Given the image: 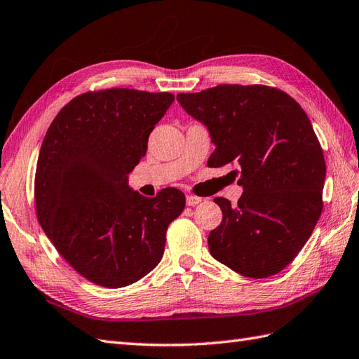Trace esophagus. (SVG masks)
I'll use <instances>...</instances> for the list:
<instances>
[{
	"label": "esophagus",
	"mask_w": 359,
	"mask_h": 359,
	"mask_svg": "<svg viewBox=\"0 0 359 359\" xmlns=\"http://www.w3.org/2000/svg\"><path fill=\"white\" fill-rule=\"evenodd\" d=\"M198 203H202V198L200 197H196V196H187V205L188 206H196Z\"/></svg>",
	"instance_id": "obj_1"
}]
</instances>
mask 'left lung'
Instances as JSON below:
<instances>
[{
	"label": "left lung",
	"mask_w": 359,
	"mask_h": 359,
	"mask_svg": "<svg viewBox=\"0 0 359 359\" xmlns=\"http://www.w3.org/2000/svg\"><path fill=\"white\" fill-rule=\"evenodd\" d=\"M215 145L208 165L236 162L243 194L236 206L215 197L223 220L210 232L215 260L245 277L266 278L294 260L323 211L326 162L304 110L266 86H217L179 93Z\"/></svg>",
	"instance_id": "left-lung-1"
}]
</instances>
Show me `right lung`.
Returning a JSON list of instances; mask_svg holds the SVG:
<instances>
[{"mask_svg":"<svg viewBox=\"0 0 359 359\" xmlns=\"http://www.w3.org/2000/svg\"><path fill=\"white\" fill-rule=\"evenodd\" d=\"M172 102L171 93L130 88L86 93L46 133L35 176L38 220L57 252L99 286L123 287L151 272L166 229L185 208L176 188L149 198L127 183Z\"/></svg>","mask_w":359,"mask_h":359,"instance_id":"1","label":"right lung"}]
</instances>
